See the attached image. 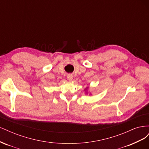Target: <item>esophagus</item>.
Here are the masks:
<instances>
[{"label":"esophagus","instance_id":"obj_1","mask_svg":"<svg viewBox=\"0 0 149 149\" xmlns=\"http://www.w3.org/2000/svg\"><path fill=\"white\" fill-rule=\"evenodd\" d=\"M73 74H68L67 75V79H68L69 81H71L72 79H73Z\"/></svg>","mask_w":149,"mask_h":149}]
</instances>
